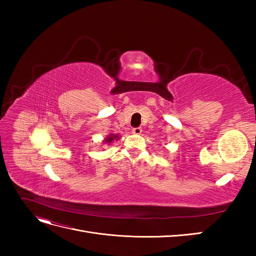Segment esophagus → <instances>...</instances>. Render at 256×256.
Wrapping results in <instances>:
<instances>
[{
	"mask_svg": "<svg viewBox=\"0 0 256 256\" xmlns=\"http://www.w3.org/2000/svg\"><path fill=\"white\" fill-rule=\"evenodd\" d=\"M132 134H142V128L141 127L134 128L132 129Z\"/></svg>",
	"mask_w": 256,
	"mask_h": 256,
	"instance_id": "obj_1",
	"label": "esophagus"
}]
</instances>
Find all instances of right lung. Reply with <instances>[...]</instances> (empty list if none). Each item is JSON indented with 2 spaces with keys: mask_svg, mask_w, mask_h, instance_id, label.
I'll list each match as a JSON object with an SVG mask.
<instances>
[{
  "mask_svg": "<svg viewBox=\"0 0 256 256\" xmlns=\"http://www.w3.org/2000/svg\"><path fill=\"white\" fill-rule=\"evenodd\" d=\"M118 138H118V134H110V136H108L106 138H104V142L110 144V143H112L114 140L118 141Z\"/></svg>",
  "mask_w": 256,
  "mask_h": 256,
  "instance_id": "add662e5",
  "label": "right lung"
}]
</instances>
